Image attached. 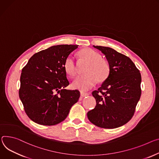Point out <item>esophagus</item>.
Here are the masks:
<instances>
[{"mask_svg": "<svg viewBox=\"0 0 159 159\" xmlns=\"http://www.w3.org/2000/svg\"><path fill=\"white\" fill-rule=\"evenodd\" d=\"M88 96V93H84V92H80V96L81 97H85Z\"/></svg>", "mask_w": 159, "mask_h": 159, "instance_id": "esophagus-1", "label": "esophagus"}]
</instances>
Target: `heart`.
Instances as JSON below:
<instances>
[{
    "label": "heart",
    "instance_id": "heart-1",
    "mask_svg": "<svg viewBox=\"0 0 159 159\" xmlns=\"http://www.w3.org/2000/svg\"><path fill=\"white\" fill-rule=\"evenodd\" d=\"M80 58L88 62L85 70L87 73L78 76L71 84L75 89L85 91L91 89L96 84L97 80L99 82L105 81L109 76L110 72V64L107 60L102 58L98 52L91 48H85L79 52ZM63 68L66 74L70 77L75 75V63L74 57L68 56L63 63Z\"/></svg>",
    "mask_w": 159,
    "mask_h": 159
}]
</instances>
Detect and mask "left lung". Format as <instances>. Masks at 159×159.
<instances>
[{"instance_id": "1", "label": "left lung", "mask_w": 159, "mask_h": 159, "mask_svg": "<svg viewBox=\"0 0 159 159\" xmlns=\"http://www.w3.org/2000/svg\"><path fill=\"white\" fill-rule=\"evenodd\" d=\"M93 47L105 55L110 72L92 93L96 105L88 112V118L98 127L117 128L127 123L134 113L141 94V74L129 57L108 47Z\"/></svg>"}]
</instances>
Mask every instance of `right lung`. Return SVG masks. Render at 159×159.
<instances>
[{
  "instance_id": "right-lung-1",
  "label": "right lung",
  "mask_w": 159,
  "mask_h": 159,
  "mask_svg": "<svg viewBox=\"0 0 159 159\" xmlns=\"http://www.w3.org/2000/svg\"><path fill=\"white\" fill-rule=\"evenodd\" d=\"M78 45H57L34 54L23 67L19 96L32 121L53 125L63 121L80 97L69 85L63 63Z\"/></svg>"
}]
</instances>
